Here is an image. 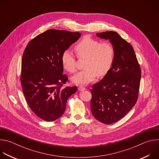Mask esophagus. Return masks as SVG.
I'll use <instances>...</instances> for the list:
<instances>
[{
    "instance_id": "1",
    "label": "esophagus",
    "mask_w": 159,
    "mask_h": 159,
    "mask_svg": "<svg viewBox=\"0 0 159 159\" xmlns=\"http://www.w3.org/2000/svg\"><path fill=\"white\" fill-rule=\"evenodd\" d=\"M78 90H79V91H84V90H86V89H85L84 87L79 86V87H78Z\"/></svg>"
}]
</instances>
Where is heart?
<instances>
[{"instance_id":"1","label":"heart","mask_w":159,"mask_h":159,"mask_svg":"<svg viewBox=\"0 0 159 159\" xmlns=\"http://www.w3.org/2000/svg\"><path fill=\"white\" fill-rule=\"evenodd\" d=\"M79 58H85V69L71 78L77 85H87L93 81L97 75H105L112 66L115 58V49L109 43H102L90 37H84L75 47ZM64 69L70 73L76 71V59L70 50H65L61 55Z\"/></svg>"}]
</instances>
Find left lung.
Segmentation results:
<instances>
[{"label": "left lung", "instance_id": "1", "mask_svg": "<svg viewBox=\"0 0 159 159\" xmlns=\"http://www.w3.org/2000/svg\"><path fill=\"white\" fill-rule=\"evenodd\" d=\"M109 40L115 58L109 72L90 89V109L94 117L106 125L122 119L137 101L141 70L131 45L115 31L98 33Z\"/></svg>", "mask_w": 159, "mask_h": 159}]
</instances>
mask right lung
<instances>
[{
	"label": "right lung",
	"instance_id": "obj_1",
	"mask_svg": "<svg viewBox=\"0 0 159 159\" xmlns=\"http://www.w3.org/2000/svg\"><path fill=\"white\" fill-rule=\"evenodd\" d=\"M80 36L79 32L48 30L25 48L21 62L22 91L31 109L44 121L59 118L67 99L77 91L76 86L61 87L68 80L63 74L61 55Z\"/></svg>",
	"mask_w": 159,
	"mask_h": 159
}]
</instances>
